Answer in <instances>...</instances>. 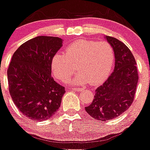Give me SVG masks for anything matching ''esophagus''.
<instances>
[{
	"label": "esophagus",
	"instance_id": "34e87169",
	"mask_svg": "<svg viewBox=\"0 0 150 150\" xmlns=\"http://www.w3.org/2000/svg\"><path fill=\"white\" fill-rule=\"evenodd\" d=\"M74 91H82L84 90V88H73Z\"/></svg>",
	"mask_w": 150,
	"mask_h": 150
}]
</instances>
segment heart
I'll return each instance as SVG.
<instances>
[{
	"label": "heart",
	"instance_id": "obj_1",
	"mask_svg": "<svg viewBox=\"0 0 150 150\" xmlns=\"http://www.w3.org/2000/svg\"><path fill=\"white\" fill-rule=\"evenodd\" d=\"M114 62V50L106 41L78 40L66 48L65 54L57 53L52 57L51 70L62 82L69 79L75 68L78 73L67 83L92 85L104 81L111 72Z\"/></svg>",
	"mask_w": 150,
	"mask_h": 150
}]
</instances>
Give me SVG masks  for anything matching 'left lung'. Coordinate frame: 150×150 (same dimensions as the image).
Wrapping results in <instances>:
<instances>
[{"mask_svg":"<svg viewBox=\"0 0 150 150\" xmlns=\"http://www.w3.org/2000/svg\"><path fill=\"white\" fill-rule=\"evenodd\" d=\"M104 38L114 50V70L96 89L93 102L85 108L92 117L101 121L115 118L129 108L139 80L137 62L129 48L117 38Z\"/></svg>","mask_w":150,"mask_h":150,"instance_id":"obj_1","label":"left lung"}]
</instances>
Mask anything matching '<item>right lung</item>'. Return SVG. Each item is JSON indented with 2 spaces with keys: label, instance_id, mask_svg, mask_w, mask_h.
I'll list each match as a JSON object with an SVG mask.
<instances>
[{
  "label": "right lung",
  "instance_id": "add662e5",
  "mask_svg": "<svg viewBox=\"0 0 150 150\" xmlns=\"http://www.w3.org/2000/svg\"><path fill=\"white\" fill-rule=\"evenodd\" d=\"M62 46V39L38 36L24 43L12 56L7 70L8 89L19 111L34 121L54 115L65 93L51 77L52 57Z\"/></svg>",
  "mask_w": 150,
  "mask_h": 150
}]
</instances>
